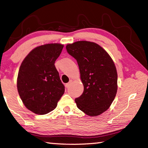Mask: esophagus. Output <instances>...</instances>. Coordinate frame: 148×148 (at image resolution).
<instances>
[{
	"label": "esophagus",
	"mask_w": 148,
	"mask_h": 148,
	"mask_svg": "<svg viewBox=\"0 0 148 148\" xmlns=\"http://www.w3.org/2000/svg\"><path fill=\"white\" fill-rule=\"evenodd\" d=\"M72 82V80H70V82H69L68 84H66V85H65V86H66V88H68V87H69L70 85H71V82Z\"/></svg>",
	"instance_id": "34e87169"
}]
</instances>
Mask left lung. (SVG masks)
<instances>
[{
	"label": "left lung",
	"mask_w": 148,
	"mask_h": 148,
	"mask_svg": "<svg viewBox=\"0 0 148 148\" xmlns=\"http://www.w3.org/2000/svg\"><path fill=\"white\" fill-rule=\"evenodd\" d=\"M76 60L84 89L75 99L77 107L90 116H96L109 108L117 89V74L108 53L96 43L78 41L66 46Z\"/></svg>",
	"instance_id": "left-lung-1"
}]
</instances>
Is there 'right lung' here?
<instances>
[{
  "mask_svg": "<svg viewBox=\"0 0 148 148\" xmlns=\"http://www.w3.org/2000/svg\"><path fill=\"white\" fill-rule=\"evenodd\" d=\"M63 45L49 44L32 49L22 62L17 76L20 98L27 109L39 115L56 108L64 92L55 62Z\"/></svg>",
  "mask_w": 148,
  "mask_h": 148,
  "instance_id": "right-lung-1",
  "label": "right lung"
}]
</instances>
